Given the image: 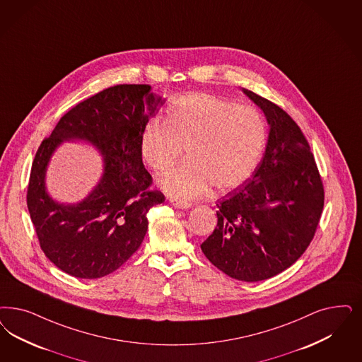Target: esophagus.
Listing matches in <instances>:
<instances>
[{"instance_id": "obj_1", "label": "esophagus", "mask_w": 362, "mask_h": 362, "mask_svg": "<svg viewBox=\"0 0 362 362\" xmlns=\"http://www.w3.org/2000/svg\"><path fill=\"white\" fill-rule=\"evenodd\" d=\"M171 204L174 206L175 209H182V210H186L192 206L188 202H180V200H171Z\"/></svg>"}]
</instances>
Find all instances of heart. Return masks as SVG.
<instances>
[{
    "mask_svg": "<svg viewBox=\"0 0 362 362\" xmlns=\"http://www.w3.org/2000/svg\"><path fill=\"white\" fill-rule=\"evenodd\" d=\"M264 146L261 113L209 93L175 99L163 122H151L140 136L141 159L155 173L168 170L186 150L187 160L159 179L163 191L177 200L199 198L211 185L219 192L243 186Z\"/></svg>",
    "mask_w": 362,
    "mask_h": 362,
    "instance_id": "obj_1",
    "label": "heart"
}]
</instances>
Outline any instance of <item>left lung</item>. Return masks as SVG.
<instances>
[{"mask_svg": "<svg viewBox=\"0 0 362 362\" xmlns=\"http://www.w3.org/2000/svg\"><path fill=\"white\" fill-rule=\"evenodd\" d=\"M242 90L266 116L267 146L252 177L218 200V225L200 249L228 276L258 282L286 270L308 249L324 186L297 123L274 103Z\"/></svg>", "mask_w": 362, "mask_h": 362, "instance_id": "8db88e82", "label": "left lung"}]
</instances>
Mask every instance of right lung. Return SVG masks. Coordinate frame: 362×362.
Returning <instances> with one entry per match:
<instances>
[{
	"instance_id": "right-lung-1",
	"label": "right lung",
	"mask_w": 362,
	"mask_h": 362,
	"mask_svg": "<svg viewBox=\"0 0 362 362\" xmlns=\"http://www.w3.org/2000/svg\"><path fill=\"white\" fill-rule=\"evenodd\" d=\"M162 98L147 84L107 88L65 113L38 147L26 204L41 250L66 274L96 279L111 274L146 237L151 207L164 202L150 189L152 177L140 155V136ZM83 139L103 155L100 183L78 204L52 200L45 187L49 158L63 141Z\"/></svg>"
}]
</instances>
